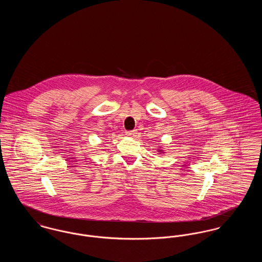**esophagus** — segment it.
Listing matches in <instances>:
<instances>
[{
    "label": "esophagus",
    "mask_w": 262,
    "mask_h": 262,
    "mask_svg": "<svg viewBox=\"0 0 262 262\" xmlns=\"http://www.w3.org/2000/svg\"><path fill=\"white\" fill-rule=\"evenodd\" d=\"M137 130L136 129H133V130H128V132H126V135L127 136H129V137H136V135H137Z\"/></svg>",
    "instance_id": "34e87169"
}]
</instances>
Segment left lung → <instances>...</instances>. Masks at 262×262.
<instances>
[{
	"label": "left lung",
	"instance_id": "obj_1",
	"mask_svg": "<svg viewBox=\"0 0 262 262\" xmlns=\"http://www.w3.org/2000/svg\"><path fill=\"white\" fill-rule=\"evenodd\" d=\"M159 151H160V152H163L162 150H159Z\"/></svg>",
	"mask_w": 262,
	"mask_h": 262
}]
</instances>
